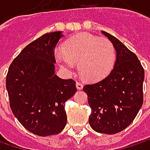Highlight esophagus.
I'll list each match as a JSON object with an SVG mask.
<instances>
[{"instance_id":"1","label":"esophagus","mask_w":150,"mask_h":150,"mask_svg":"<svg viewBox=\"0 0 150 150\" xmlns=\"http://www.w3.org/2000/svg\"><path fill=\"white\" fill-rule=\"evenodd\" d=\"M76 87H77V88H78V90H81L83 89V85L81 83H79V82H77V83H76Z\"/></svg>"}]
</instances>
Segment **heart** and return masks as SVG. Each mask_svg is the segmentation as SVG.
Instances as JSON below:
<instances>
[{"instance_id": "heart-1", "label": "heart", "mask_w": 150, "mask_h": 150, "mask_svg": "<svg viewBox=\"0 0 150 150\" xmlns=\"http://www.w3.org/2000/svg\"><path fill=\"white\" fill-rule=\"evenodd\" d=\"M55 57L67 72H72L74 63L78 62V72L82 78L90 82H98L112 70L115 50L106 38L80 33L65 42L62 51L56 52Z\"/></svg>"}]
</instances>
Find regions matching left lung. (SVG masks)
Masks as SVG:
<instances>
[{
    "instance_id": "1",
    "label": "left lung",
    "mask_w": 150,
    "mask_h": 150,
    "mask_svg": "<svg viewBox=\"0 0 150 150\" xmlns=\"http://www.w3.org/2000/svg\"><path fill=\"white\" fill-rule=\"evenodd\" d=\"M116 51V61L110 73L102 81L85 85L91 108L90 126L101 134L123 131L137 116L143 105L144 70L137 56L118 39L102 32Z\"/></svg>"
}]
</instances>
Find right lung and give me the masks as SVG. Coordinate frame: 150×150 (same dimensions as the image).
Listing matches in <instances>:
<instances>
[{
	"mask_svg": "<svg viewBox=\"0 0 150 150\" xmlns=\"http://www.w3.org/2000/svg\"><path fill=\"white\" fill-rule=\"evenodd\" d=\"M62 37V32H50L28 44L6 75L11 111L24 128L38 136L63 130L65 103L77 92L75 81L62 79L55 72V47Z\"/></svg>",
	"mask_w": 150,
	"mask_h": 150,
	"instance_id": "add662e5",
	"label": "right lung"
}]
</instances>
